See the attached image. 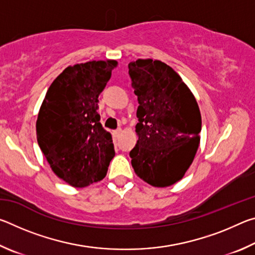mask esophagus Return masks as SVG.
<instances>
[{
    "label": "esophagus",
    "mask_w": 255,
    "mask_h": 255,
    "mask_svg": "<svg viewBox=\"0 0 255 255\" xmlns=\"http://www.w3.org/2000/svg\"><path fill=\"white\" fill-rule=\"evenodd\" d=\"M120 132H122V128H118V129H116V130H114V136L117 138L119 135H120Z\"/></svg>",
    "instance_id": "1"
}]
</instances>
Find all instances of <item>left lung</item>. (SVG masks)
I'll list each match as a JSON object with an SVG mask.
<instances>
[{
    "label": "left lung",
    "mask_w": 255,
    "mask_h": 255,
    "mask_svg": "<svg viewBox=\"0 0 255 255\" xmlns=\"http://www.w3.org/2000/svg\"><path fill=\"white\" fill-rule=\"evenodd\" d=\"M137 108L138 140L129 156L135 173L153 187L183 178L199 146L201 115L193 94L161 60L128 64Z\"/></svg>",
    "instance_id": "obj_1"
}]
</instances>
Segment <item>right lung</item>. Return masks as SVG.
Returning <instances> with one entry per match:
<instances>
[{
	"mask_svg": "<svg viewBox=\"0 0 255 255\" xmlns=\"http://www.w3.org/2000/svg\"><path fill=\"white\" fill-rule=\"evenodd\" d=\"M116 66V60H92L66 67L49 86L38 114V145L54 173L73 187L102 180L115 156L111 133L97 110Z\"/></svg>",
	"mask_w": 255,
	"mask_h": 255,
	"instance_id": "right-lung-1",
	"label": "right lung"
}]
</instances>
